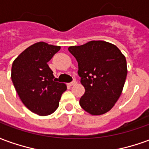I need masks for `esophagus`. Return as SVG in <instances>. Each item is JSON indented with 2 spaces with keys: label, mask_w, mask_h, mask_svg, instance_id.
<instances>
[{
  "label": "esophagus",
  "mask_w": 149,
  "mask_h": 149,
  "mask_svg": "<svg viewBox=\"0 0 149 149\" xmlns=\"http://www.w3.org/2000/svg\"><path fill=\"white\" fill-rule=\"evenodd\" d=\"M77 84V81H72V82H70V83H69V85H70V86H72V85H74V84Z\"/></svg>",
  "instance_id": "34e87169"
}]
</instances>
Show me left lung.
Masks as SVG:
<instances>
[{
	"instance_id": "obj_1",
	"label": "left lung",
	"mask_w": 149,
	"mask_h": 149,
	"mask_svg": "<svg viewBox=\"0 0 149 149\" xmlns=\"http://www.w3.org/2000/svg\"><path fill=\"white\" fill-rule=\"evenodd\" d=\"M68 51L78 63V75L85 93L80 99L81 107L92 115L109 112L117 101L127 76L125 56L114 45L92 40Z\"/></svg>"
}]
</instances>
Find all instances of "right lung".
<instances>
[{"label":"right lung","instance_id":"1","mask_svg":"<svg viewBox=\"0 0 149 149\" xmlns=\"http://www.w3.org/2000/svg\"><path fill=\"white\" fill-rule=\"evenodd\" d=\"M60 49V46L37 42L21 52L12 65V81L18 96L31 112L39 116L55 112L67 89L65 84L56 81L47 64Z\"/></svg>","mask_w":149,"mask_h":149}]
</instances>
